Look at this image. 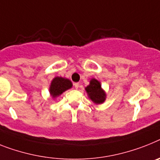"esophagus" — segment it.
<instances>
[{
	"instance_id": "1",
	"label": "esophagus",
	"mask_w": 160,
	"mask_h": 160,
	"mask_svg": "<svg viewBox=\"0 0 160 160\" xmlns=\"http://www.w3.org/2000/svg\"><path fill=\"white\" fill-rule=\"evenodd\" d=\"M74 86H75V88H76V89H78V88L80 87V84H79V83H75V84H74Z\"/></svg>"
}]
</instances>
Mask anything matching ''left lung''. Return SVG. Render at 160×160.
<instances>
[{"label": "left lung", "instance_id": "1", "mask_svg": "<svg viewBox=\"0 0 160 160\" xmlns=\"http://www.w3.org/2000/svg\"><path fill=\"white\" fill-rule=\"evenodd\" d=\"M88 98L96 104H102L105 102L107 94L102 88L101 83L96 79H92L89 84L85 88Z\"/></svg>", "mask_w": 160, "mask_h": 160}]
</instances>
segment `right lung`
I'll return each mask as SVG.
<instances>
[{
  "instance_id": "right-lung-1",
  "label": "right lung",
  "mask_w": 160,
  "mask_h": 160,
  "mask_svg": "<svg viewBox=\"0 0 160 160\" xmlns=\"http://www.w3.org/2000/svg\"><path fill=\"white\" fill-rule=\"evenodd\" d=\"M72 87V83L67 78L57 77L53 78L49 86V92L53 98L61 95L66 90Z\"/></svg>"
}]
</instances>
